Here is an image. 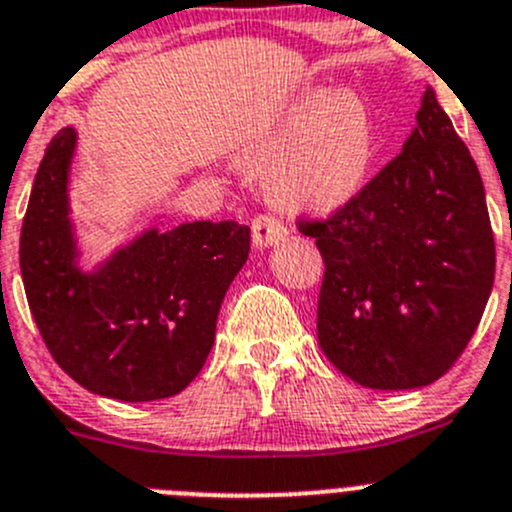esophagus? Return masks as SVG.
I'll use <instances>...</instances> for the list:
<instances>
[{
	"instance_id": "esophagus-1",
	"label": "esophagus",
	"mask_w": 512,
	"mask_h": 512,
	"mask_svg": "<svg viewBox=\"0 0 512 512\" xmlns=\"http://www.w3.org/2000/svg\"><path fill=\"white\" fill-rule=\"evenodd\" d=\"M285 234H288V227L278 217H272V214H257L252 219V242L257 247L275 245V242L285 240Z\"/></svg>"
}]
</instances>
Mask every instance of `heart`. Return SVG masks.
I'll return each instance as SVG.
<instances>
[{
    "mask_svg": "<svg viewBox=\"0 0 512 512\" xmlns=\"http://www.w3.org/2000/svg\"><path fill=\"white\" fill-rule=\"evenodd\" d=\"M376 128L351 90L300 100L245 151L250 169H267V194L290 212H331L369 179Z\"/></svg>",
    "mask_w": 512,
    "mask_h": 512,
    "instance_id": "1",
    "label": "heart"
}]
</instances>
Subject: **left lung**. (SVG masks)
Returning <instances> with one entry per match:
<instances>
[{
  "label": "left lung",
  "mask_w": 512,
  "mask_h": 512,
  "mask_svg": "<svg viewBox=\"0 0 512 512\" xmlns=\"http://www.w3.org/2000/svg\"><path fill=\"white\" fill-rule=\"evenodd\" d=\"M323 272L318 343L369 389L427 386L455 366L495 280L480 171L432 90L417 128L351 202L295 219Z\"/></svg>",
  "instance_id": "8db88e82"
}]
</instances>
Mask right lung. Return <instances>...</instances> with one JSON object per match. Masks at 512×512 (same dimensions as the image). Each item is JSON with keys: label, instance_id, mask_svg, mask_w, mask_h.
Listing matches in <instances>:
<instances>
[{"label": "right lung", "instance_id": "right-lung-1", "mask_svg": "<svg viewBox=\"0 0 512 512\" xmlns=\"http://www.w3.org/2000/svg\"><path fill=\"white\" fill-rule=\"evenodd\" d=\"M75 131L45 148L19 234L27 303L70 379L121 401L179 394L202 371L224 293L250 255V227L189 222L146 232L93 275L75 267L68 169Z\"/></svg>", "mask_w": 512, "mask_h": 512}]
</instances>
